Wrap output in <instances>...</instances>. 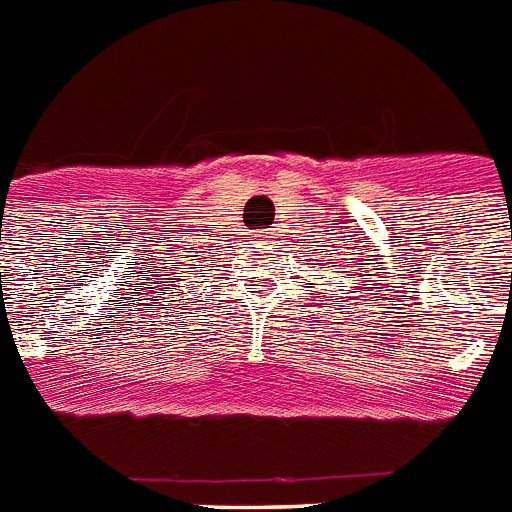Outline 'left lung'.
<instances>
[{"label":"left lung","instance_id":"obj_1","mask_svg":"<svg viewBox=\"0 0 512 512\" xmlns=\"http://www.w3.org/2000/svg\"><path fill=\"white\" fill-rule=\"evenodd\" d=\"M322 253H325V251H322V248H320V256H322ZM349 256H351V253H349ZM314 261H320V264H317V269H320V272H327V269L333 267L335 275H346L343 269H349L351 264H354V261H351V259H343V261H346V267H341V264H338V261H341V259H338V256H335V253H330V251L325 253V259H314ZM354 275H357L359 280L338 282V280H335V277H330V285H335V288H351L349 293H365V290H370V288H365V282H370V277L362 275L359 269H351L349 277H354ZM372 296H375V293H372ZM330 298H333V296H330ZM346 298H351V301H357L359 296H346ZM362 298H365V301H367V296H362ZM378 301H380V298H378Z\"/></svg>","mask_w":512,"mask_h":512}]
</instances>
